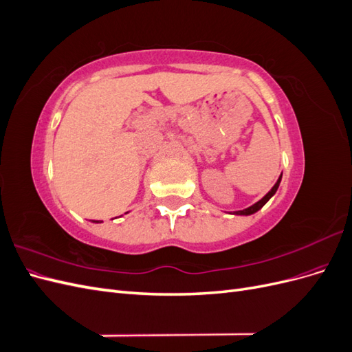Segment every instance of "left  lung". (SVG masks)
<instances>
[{
	"label": "left lung",
	"instance_id": "1",
	"mask_svg": "<svg viewBox=\"0 0 352 352\" xmlns=\"http://www.w3.org/2000/svg\"><path fill=\"white\" fill-rule=\"evenodd\" d=\"M280 179H282V176L278 179V182L274 184V186L269 190V194L265 195V197H263L258 202H255L254 206H251V207H248V208H245V210H241V211H235V214H241V216H250V214H254V212H257L265 202H267L274 194H276V190H278V188H279V184H280Z\"/></svg>",
	"mask_w": 352,
	"mask_h": 352
}]
</instances>
